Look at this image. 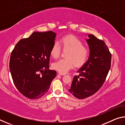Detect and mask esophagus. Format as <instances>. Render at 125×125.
Here are the masks:
<instances>
[{"label":"esophagus","mask_w":125,"mask_h":125,"mask_svg":"<svg viewBox=\"0 0 125 125\" xmlns=\"http://www.w3.org/2000/svg\"><path fill=\"white\" fill-rule=\"evenodd\" d=\"M58 74L61 75H65L64 73H61V72H58Z\"/></svg>","instance_id":"esophagus-1"}]
</instances>
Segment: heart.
Listing matches in <instances>:
<instances>
[{
  "label": "heart",
  "mask_w": 125,
  "mask_h": 125,
  "mask_svg": "<svg viewBox=\"0 0 125 125\" xmlns=\"http://www.w3.org/2000/svg\"><path fill=\"white\" fill-rule=\"evenodd\" d=\"M60 44L63 50H68L65 53L66 58L61 59L52 64V68L59 72L65 73L75 66H83L87 62L89 51L84 46L81 40L73 35H67L60 40ZM61 49L57 42H55L51 48V55L54 58H58Z\"/></svg>",
  "instance_id": "1"
}]
</instances>
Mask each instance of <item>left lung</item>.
Returning <instances> with one entry per match:
<instances>
[{"instance_id": "left-lung-1", "label": "left lung", "mask_w": 125, "mask_h": 125, "mask_svg": "<svg viewBox=\"0 0 125 125\" xmlns=\"http://www.w3.org/2000/svg\"><path fill=\"white\" fill-rule=\"evenodd\" d=\"M88 60L78 71L79 75L74 76L69 89L72 94L79 99L88 98L100 89L111 67V54L105 42L92 34L88 35Z\"/></svg>"}]
</instances>
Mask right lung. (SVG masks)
Returning a JSON list of instances; mask_svg holds the SVG:
<instances>
[{
  "label": "right lung",
  "instance_id": "add662e5",
  "mask_svg": "<svg viewBox=\"0 0 125 125\" xmlns=\"http://www.w3.org/2000/svg\"><path fill=\"white\" fill-rule=\"evenodd\" d=\"M56 36L51 31L34 32L21 39L12 51L9 62L12 79L17 89L27 98H41L56 76V71L48 69Z\"/></svg>",
  "mask_w": 125,
  "mask_h": 125
}]
</instances>
